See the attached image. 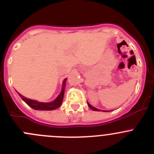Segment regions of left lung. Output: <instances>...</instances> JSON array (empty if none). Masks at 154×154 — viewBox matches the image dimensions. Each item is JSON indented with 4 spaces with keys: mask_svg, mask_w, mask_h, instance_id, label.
Instances as JSON below:
<instances>
[{
    "mask_svg": "<svg viewBox=\"0 0 154 154\" xmlns=\"http://www.w3.org/2000/svg\"><path fill=\"white\" fill-rule=\"evenodd\" d=\"M87 103H88V106H89V108L91 109H92V110H94V111H100V109H97V108H95V107H94V106H91V104H90L89 103H88V102H87ZM101 111H103V110H101ZM103 112H106V111H103ZM108 112V111H107Z\"/></svg>",
    "mask_w": 154,
    "mask_h": 154,
    "instance_id": "8db88e82",
    "label": "left lung"
}]
</instances>
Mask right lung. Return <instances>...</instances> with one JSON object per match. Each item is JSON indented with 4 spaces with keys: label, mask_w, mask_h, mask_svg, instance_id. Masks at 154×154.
Masks as SVG:
<instances>
[{
    "label": "right lung",
    "mask_w": 154,
    "mask_h": 154,
    "mask_svg": "<svg viewBox=\"0 0 154 154\" xmlns=\"http://www.w3.org/2000/svg\"><path fill=\"white\" fill-rule=\"evenodd\" d=\"M67 79H65L63 83V88H62V91L60 94L57 96V98L52 102H49V103H43V102H38L36 100H31V99H28L27 97H24L21 95V94L18 92V95L21 97L23 100L30 106L31 108L34 109L36 110H54L56 109L59 108L60 105L62 104L63 100V97H64V91H65V86H66V82Z\"/></svg>",
    "instance_id": "add662e5"
}]
</instances>
